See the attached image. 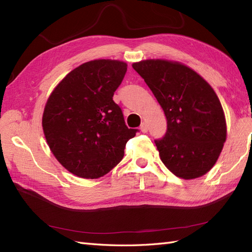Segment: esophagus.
Instances as JSON below:
<instances>
[{
  "label": "esophagus",
  "instance_id": "34e87169",
  "mask_svg": "<svg viewBox=\"0 0 252 252\" xmlns=\"http://www.w3.org/2000/svg\"><path fill=\"white\" fill-rule=\"evenodd\" d=\"M141 130H142V132L143 133H146L147 131H148V126H147V123L144 121V122H142V125H141Z\"/></svg>",
  "mask_w": 252,
  "mask_h": 252
}]
</instances>
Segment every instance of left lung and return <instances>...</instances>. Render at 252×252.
<instances>
[{
	"label": "left lung",
	"mask_w": 252,
	"mask_h": 252,
	"mask_svg": "<svg viewBox=\"0 0 252 252\" xmlns=\"http://www.w3.org/2000/svg\"><path fill=\"white\" fill-rule=\"evenodd\" d=\"M132 67L152 90L167 118V132L155 140L163 164L185 180L206 174L226 140L225 117L215 91L180 63L148 60Z\"/></svg>",
	"instance_id": "obj_1"
}]
</instances>
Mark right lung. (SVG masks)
Returning <instances> with one entry per match:
<instances>
[{
  "label": "right lung",
  "instance_id": "obj_1",
  "mask_svg": "<svg viewBox=\"0 0 252 252\" xmlns=\"http://www.w3.org/2000/svg\"><path fill=\"white\" fill-rule=\"evenodd\" d=\"M126 63L97 60L82 63L63 78L45 105L42 126L55 158L83 179L108 173L125 156L137 130L126 126L112 96Z\"/></svg>",
  "mask_w": 252,
  "mask_h": 252
}]
</instances>
